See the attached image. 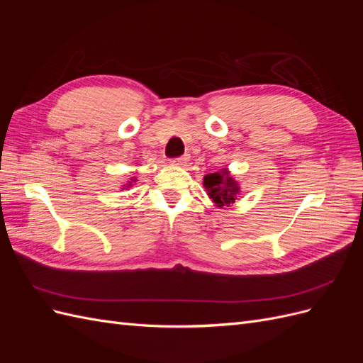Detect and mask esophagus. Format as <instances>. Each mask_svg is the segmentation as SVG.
Instances as JSON below:
<instances>
[{"label": "esophagus", "mask_w": 363, "mask_h": 363, "mask_svg": "<svg viewBox=\"0 0 363 363\" xmlns=\"http://www.w3.org/2000/svg\"><path fill=\"white\" fill-rule=\"evenodd\" d=\"M188 160H189V155H183V156H179V157L174 159V162L177 164H186V163H188Z\"/></svg>", "instance_id": "1"}]
</instances>
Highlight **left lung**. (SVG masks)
Here are the masks:
<instances>
[{
	"mask_svg": "<svg viewBox=\"0 0 363 363\" xmlns=\"http://www.w3.org/2000/svg\"><path fill=\"white\" fill-rule=\"evenodd\" d=\"M204 188L207 189L208 196L219 206H228L235 203L239 192L238 183L230 177L227 169L207 174L204 177Z\"/></svg>",
	"mask_w": 363,
	"mask_h": 363,
	"instance_id": "1",
	"label": "left lung"
}]
</instances>
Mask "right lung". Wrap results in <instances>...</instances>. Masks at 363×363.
<instances>
[{
	"instance_id": "1",
	"label": "right lung",
	"mask_w": 363,
	"mask_h": 363,
	"mask_svg": "<svg viewBox=\"0 0 363 363\" xmlns=\"http://www.w3.org/2000/svg\"><path fill=\"white\" fill-rule=\"evenodd\" d=\"M133 182H135V180H133ZM128 183H130V182H128Z\"/></svg>"
}]
</instances>
